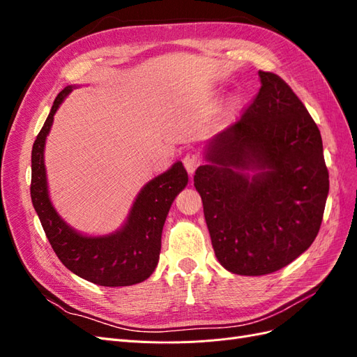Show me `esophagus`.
<instances>
[{"mask_svg": "<svg viewBox=\"0 0 357 357\" xmlns=\"http://www.w3.org/2000/svg\"><path fill=\"white\" fill-rule=\"evenodd\" d=\"M183 164H185V168L188 169L189 174H193L201 164V156L198 153H188L185 159H183Z\"/></svg>", "mask_w": 357, "mask_h": 357, "instance_id": "1", "label": "esophagus"}]
</instances>
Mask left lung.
<instances>
[{"label":"left lung","mask_w":357,"mask_h":357,"mask_svg":"<svg viewBox=\"0 0 357 357\" xmlns=\"http://www.w3.org/2000/svg\"><path fill=\"white\" fill-rule=\"evenodd\" d=\"M259 77L255 100L211 139L193 177L215 257L240 275L271 274L304 253L329 193L316 122L282 77Z\"/></svg>","instance_id":"1"}]
</instances>
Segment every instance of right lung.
Returning a JSON list of instances; mask_svg holds the SVG:
<instances>
[{"label": "right lung", "mask_w": 357, "mask_h": 357, "mask_svg": "<svg viewBox=\"0 0 357 357\" xmlns=\"http://www.w3.org/2000/svg\"><path fill=\"white\" fill-rule=\"evenodd\" d=\"M71 91L73 86H67L59 92L32 146V205L53 252L71 273L105 287L142 283L158 265L162 228L172 201L188 185V172L181 162H176L164 174L150 180L138 193L126 223L114 234L86 236L74 231L53 208L45 167V144L53 116Z\"/></svg>", "instance_id": "add662e5"}]
</instances>
